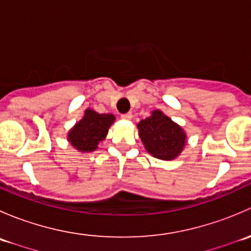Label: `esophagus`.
<instances>
[{
    "label": "esophagus",
    "mask_w": 251,
    "mask_h": 251,
    "mask_svg": "<svg viewBox=\"0 0 251 251\" xmlns=\"http://www.w3.org/2000/svg\"><path fill=\"white\" fill-rule=\"evenodd\" d=\"M121 119H123V120H131V119H132V114L131 113L123 114V115H121Z\"/></svg>",
    "instance_id": "34e87169"
}]
</instances>
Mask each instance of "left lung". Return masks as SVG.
Listing matches in <instances>:
<instances>
[{
    "label": "left lung",
    "instance_id": "obj_1",
    "mask_svg": "<svg viewBox=\"0 0 251 251\" xmlns=\"http://www.w3.org/2000/svg\"><path fill=\"white\" fill-rule=\"evenodd\" d=\"M144 148L154 158L161 160L176 159L187 144L186 131L161 110L155 109L137 124Z\"/></svg>",
    "mask_w": 251,
    "mask_h": 251
}]
</instances>
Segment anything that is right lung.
Listing matches in <instances>:
<instances>
[{
    "mask_svg": "<svg viewBox=\"0 0 251 251\" xmlns=\"http://www.w3.org/2000/svg\"><path fill=\"white\" fill-rule=\"evenodd\" d=\"M114 121L115 115L113 114H100L87 108L82 119L68 131L67 140L80 153L95 151L100 142L105 140Z\"/></svg>",
    "mask_w": 251,
    "mask_h": 251,
    "instance_id": "right-lung-1",
    "label": "right lung"
}]
</instances>
